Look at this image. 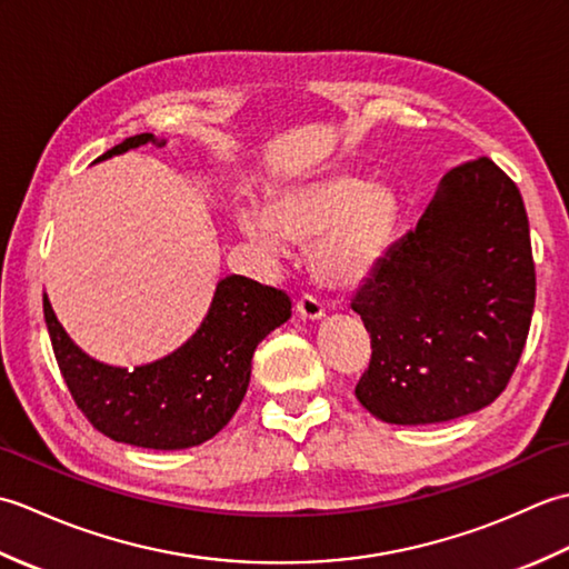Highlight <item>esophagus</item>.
Returning a JSON list of instances; mask_svg holds the SVG:
<instances>
[{
  "instance_id": "1",
  "label": "esophagus",
  "mask_w": 569,
  "mask_h": 569,
  "mask_svg": "<svg viewBox=\"0 0 569 569\" xmlns=\"http://www.w3.org/2000/svg\"><path fill=\"white\" fill-rule=\"evenodd\" d=\"M296 312L303 320H320L322 316H325V308H322V303L320 300L316 298V296H310V293H303L298 298V303H296Z\"/></svg>"
}]
</instances>
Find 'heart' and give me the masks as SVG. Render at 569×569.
Here are the masks:
<instances>
[{"label": "heart", "mask_w": 569, "mask_h": 569, "mask_svg": "<svg viewBox=\"0 0 569 569\" xmlns=\"http://www.w3.org/2000/svg\"><path fill=\"white\" fill-rule=\"evenodd\" d=\"M401 202L393 188L352 173H328L278 196L269 210L247 204L239 214L244 234L273 251L286 239L308 244L310 261L325 283L352 286L389 253Z\"/></svg>", "instance_id": "b5f03b06"}]
</instances>
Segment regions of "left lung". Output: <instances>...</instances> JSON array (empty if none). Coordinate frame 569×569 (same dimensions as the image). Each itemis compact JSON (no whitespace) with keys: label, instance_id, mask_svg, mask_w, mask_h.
<instances>
[{"label":"left lung","instance_id":"1","mask_svg":"<svg viewBox=\"0 0 569 569\" xmlns=\"http://www.w3.org/2000/svg\"><path fill=\"white\" fill-rule=\"evenodd\" d=\"M533 306L521 190L487 156L455 166L352 298L371 337L359 403L393 426L489 406L523 355Z\"/></svg>","mask_w":569,"mask_h":569}]
</instances>
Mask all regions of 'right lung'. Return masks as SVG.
<instances>
[{
    "label": "right lung",
    "instance_id": "add662e5",
    "mask_svg": "<svg viewBox=\"0 0 569 569\" xmlns=\"http://www.w3.org/2000/svg\"><path fill=\"white\" fill-rule=\"evenodd\" d=\"M149 141L166 143L153 134H137L98 161ZM43 318L58 369L92 428L147 450H186L214 438L232 420L247 393L253 349L291 318V298L247 276H227L217 283L198 332L173 355L131 371L84 355L46 296Z\"/></svg>",
    "mask_w": 569,
    "mask_h": 569
}]
</instances>
